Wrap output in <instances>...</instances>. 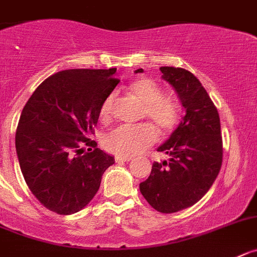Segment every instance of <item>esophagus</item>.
<instances>
[{"label": "esophagus", "instance_id": "esophagus-1", "mask_svg": "<svg viewBox=\"0 0 257 257\" xmlns=\"http://www.w3.org/2000/svg\"><path fill=\"white\" fill-rule=\"evenodd\" d=\"M131 158L126 157H116V162H130Z\"/></svg>", "mask_w": 257, "mask_h": 257}]
</instances>
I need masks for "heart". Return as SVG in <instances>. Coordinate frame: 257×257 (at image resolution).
Returning <instances> with one entry per match:
<instances>
[{
    "instance_id": "obj_1",
    "label": "heart",
    "mask_w": 257,
    "mask_h": 257,
    "mask_svg": "<svg viewBox=\"0 0 257 257\" xmlns=\"http://www.w3.org/2000/svg\"><path fill=\"white\" fill-rule=\"evenodd\" d=\"M130 91L144 104L143 114L147 116L162 133L173 130L180 121V107L172 98L166 96L163 86L152 79H139L130 85ZM114 93L108 94L100 105V116L112 114ZM157 131L150 123L121 124L105 138V147L119 157H134L153 144Z\"/></svg>"
}]
</instances>
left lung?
Instances as JSON below:
<instances>
[{"mask_svg":"<svg viewBox=\"0 0 257 257\" xmlns=\"http://www.w3.org/2000/svg\"><path fill=\"white\" fill-rule=\"evenodd\" d=\"M159 70L177 94L185 116L157 149L168 154V161L153 163L140 192L155 210L169 214L190 208L209 191L222 167L223 147L219 114L199 79L180 67Z\"/></svg>","mask_w":257,"mask_h":257,"instance_id":"left-lung-1","label":"left lung"}]
</instances>
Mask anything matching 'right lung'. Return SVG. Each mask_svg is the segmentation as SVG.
<instances>
[{
    "instance_id": "right-lung-1",
    "label": "right lung",
    "mask_w": 257,
    "mask_h": 257,
    "mask_svg": "<svg viewBox=\"0 0 257 257\" xmlns=\"http://www.w3.org/2000/svg\"><path fill=\"white\" fill-rule=\"evenodd\" d=\"M116 71L57 72L35 89L21 112L15 136L21 173L41 204L61 215L85 208L114 163L89 138L103 100L119 82Z\"/></svg>"
}]
</instances>
